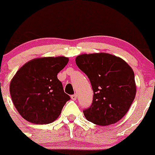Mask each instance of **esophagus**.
Instances as JSON below:
<instances>
[{
  "mask_svg": "<svg viewBox=\"0 0 155 155\" xmlns=\"http://www.w3.org/2000/svg\"><path fill=\"white\" fill-rule=\"evenodd\" d=\"M71 99L73 101H75L77 99V94H73L71 96Z\"/></svg>",
  "mask_w": 155,
  "mask_h": 155,
  "instance_id": "34e87169",
  "label": "esophagus"
}]
</instances>
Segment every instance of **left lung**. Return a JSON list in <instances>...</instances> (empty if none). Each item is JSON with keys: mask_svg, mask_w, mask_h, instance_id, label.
Instances as JSON below:
<instances>
[{"mask_svg": "<svg viewBox=\"0 0 155 155\" xmlns=\"http://www.w3.org/2000/svg\"><path fill=\"white\" fill-rule=\"evenodd\" d=\"M75 61L88 77L94 91L91 106L84 110L86 119L100 126L120 120L135 97L132 68L122 58L107 53L83 54Z\"/></svg>", "mask_w": 155, "mask_h": 155, "instance_id": "8db88e82", "label": "left lung"}]
</instances>
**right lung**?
I'll return each instance as SVG.
<instances>
[{
    "label": "right lung",
    "mask_w": 155,
    "mask_h": 155,
    "mask_svg": "<svg viewBox=\"0 0 155 155\" xmlns=\"http://www.w3.org/2000/svg\"><path fill=\"white\" fill-rule=\"evenodd\" d=\"M68 61L63 56L35 58L17 71L10 83V94L23 118L47 124L59 117L71 97L64 91L58 74Z\"/></svg>",
    "instance_id": "1"
}]
</instances>
